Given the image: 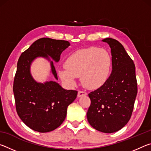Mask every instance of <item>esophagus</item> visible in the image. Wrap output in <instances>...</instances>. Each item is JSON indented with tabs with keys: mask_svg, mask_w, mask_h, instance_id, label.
<instances>
[{
	"mask_svg": "<svg viewBox=\"0 0 151 151\" xmlns=\"http://www.w3.org/2000/svg\"><path fill=\"white\" fill-rule=\"evenodd\" d=\"M87 95V93H85L84 91H79L78 93V97H81V96H86Z\"/></svg>",
	"mask_w": 151,
	"mask_h": 151,
	"instance_id": "esophagus-1",
	"label": "esophagus"
}]
</instances>
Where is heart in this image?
<instances>
[{
  "instance_id": "heart-1",
  "label": "heart",
  "mask_w": 151,
  "mask_h": 151,
  "mask_svg": "<svg viewBox=\"0 0 151 151\" xmlns=\"http://www.w3.org/2000/svg\"><path fill=\"white\" fill-rule=\"evenodd\" d=\"M111 57L103 48L91 47L79 49L72 53L65 61V68H60L58 75L69 85H74L76 79L85 87L96 89L106 83L111 73Z\"/></svg>"
}]
</instances>
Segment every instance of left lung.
Wrapping results in <instances>:
<instances>
[{"instance_id":"8db88e82","label":"left lung","mask_w":151,"mask_h":151,"mask_svg":"<svg viewBox=\"0 0 151 151\" xmlns=\"http://www.w3.org/2000/svg\"><path fill=\"white\" fill-rule=\"evenodd\" d=\"M111 48L112 72L103 86L91 92L86 117L94 129L105 133L121 129L131 119L137 94L135 66L121 43L111 38L102 40Z\"/></svg>"}]
</instances>
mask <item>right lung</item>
Here are the masks:
<instances>
[{
	"instance_id": "obj_1",
	"label": "right lung",
	"mask_w": 151,
	"mask_h": 151,
	"mask_svg": "<svg viewBox=\"0 0 151 151\" xmlns=\"http://www.w3.org/2000/svg\"><path fill=\"white\" fill-rule=\"evenodd\" d=\"M70 45L66 40L42 38L33 42L18 60L13 85L16 109L22 121L33 131L47 132L59 127L78 92L66 90L56 81L37 82L30 73L32 63L40 57L47 59L50 62V73L58 80L50 58L58 63L60 55Z\"/></svg>"
}]
</instances>
